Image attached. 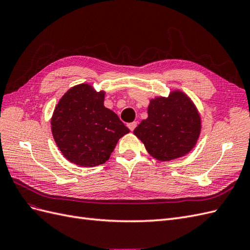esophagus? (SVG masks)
<instances>
[{"mask_svg": "<svg viewBox=\"0 0 250 250\" xmlns=\"http://www.w3.org/2000/svg\"><path fill=\"white\" fill-rule=\"evenodd\" d=\"M137 125H138V123H137V122H131V123L128 124L127 126H128V128H129V129H130L131 131H133V129H134L135 127H137Z\"/></svg>", "mask_w": 250, "mask_h": 250, "instance_id": "34e87169", "label": "esophagus"}]
</instances>
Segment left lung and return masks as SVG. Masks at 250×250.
Returning <instances> with one entry per match:
<instances>
[{
	"instance_id": "8db88e82",
	"label": "left lung",
	"mask_w": 250,
	"mask_h": 250,
	"mask_svg": "<svg viewBox=\"0 0 250 250\" xmlns=\"http://www.w3.org/2000/svg\"><path fill=\"white\" fill-rule=\"evenodd\" d=\"M200 129V117L193 102L184 93L173 92L168 98L150 101L148 118L133 133L151 155L167 162L190 152Z\"/></svg>"
}]
</instances>
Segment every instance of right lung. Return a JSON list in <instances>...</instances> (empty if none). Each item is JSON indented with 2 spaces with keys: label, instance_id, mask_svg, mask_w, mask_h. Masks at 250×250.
I'll use <instances>...</instances> for the list:
<instances>
[{
  "label": "right lung",
  "instance_id": "obj_1",
  "mask_svg": "<svg viewBox=\"0 0 250 250\" xmlns=\"http://www.w3.org/2000/svg\"><path fill=\"white\" fill-rule=\"evenodd\" d=\"M104 93L88 84L67 90L53 113L52 133L66 160L82 167L106 162L120 138L129 129L104 106Z\"/></svg>",
  "mask_w": 250,
  "mask_h": 250
}]
</instances>
